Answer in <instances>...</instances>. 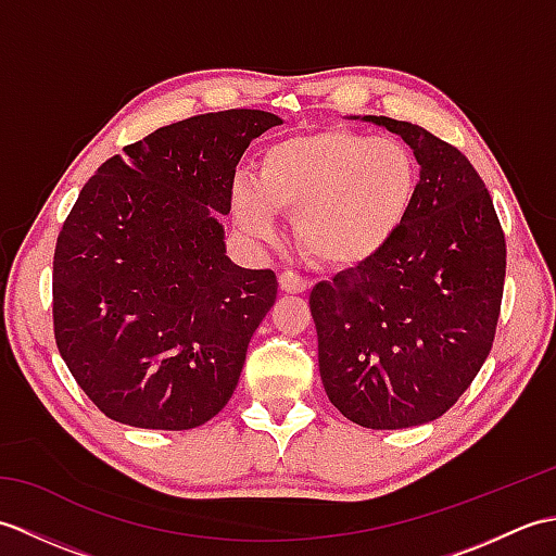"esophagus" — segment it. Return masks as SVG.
I'll list each match as a JSON object with an SVG mask.
<instances>
[{
    "label": "esophagus",
    "instance_id": "34e87169",
    "mask_svg": "<svg viewBox=\"0 0 556 556\" xmlns=\"http://www.w3.org/2000/svg\"><path fill=\"white\" fill-rule=\"evenodd\" d=\"M279 287H281V291H287V293H303V291L311 289V281L301 277V275H296L293 269H285L279 275Z\"/></svg>",
    "mask_w": 556,
    "mask_h": 556
}]
</instances>
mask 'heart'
<instances>
[{"mask_svg": "<svg viewBox=\"0 0 556 556\" xmlns=\"http://www.w3.org/2000/svg\"><path fill=\"white\" fill-rule=\"evenodd\" d=\"M416 188L418 162L401 140L325 128L267 146L255 181L233 184V215L257 239L275 212L296 215V241L317 263L361 267L404 227Z\"/></svg>", "mask_w": 556, "mask_h": 556, "instance_id": "heart-1", "label": "heart"}]
</instances>
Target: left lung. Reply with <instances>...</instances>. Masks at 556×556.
Listing matches in <instances>:
<instances>
[{
  "mask_svg": "<svg viewBox=\"0 0 556 556\" xmlns=\"http://www.w3.org/2000/svg\"><path fill=\"white\" fill-rule=\"evenodd\" d=\"M420 181L404 227L370 263L311 291L329 401L356 425L401 430L452 408L497 332L506 241L490 191L464 152L389 116Z\"/></svg>",
  "mask_w": 556,
  "mask_h": 556,
  "instance_id": "left-lung-1",
  "label": "left lung"
}]
</instances>
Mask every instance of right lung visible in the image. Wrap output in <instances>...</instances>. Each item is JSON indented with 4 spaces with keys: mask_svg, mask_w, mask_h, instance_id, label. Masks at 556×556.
<instances>
[{
    "mask_svg": "<svg viewBox=\"0 0 556 556\" xmlns=\"http://www.w3.org/2000/svg\"><path fill=\"white\" fill-rule=\"evenodd\" d=\"M277 114L227 110L157 128L83 186L59 231L54 339L104 416L191 430L227 406L248 341L277 299L271 269L224 255L216 212Z\"/></svg>",
    "mask_w": 556,
    "mask_h": 556,
    "instance_id": "obj_1",
    "label": "right lung"
}]
</instances>
